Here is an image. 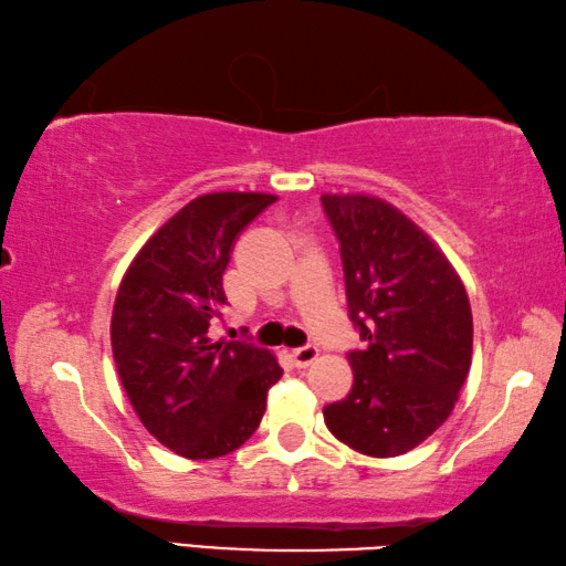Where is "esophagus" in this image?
Returning <instances> with one entry per match:
<instances>
[{
    "label": "esophagus",
    "instance_id": "34e87169",
    "mask_svg": "<svg viewBox=\"0 0 566 566\" xmlns=\"http://www.w3.org/2000/svg\"><path fill=\"white\" fill-rule=\"evenodd\" d=\"M319 357V349L317 347H312V344H306V347H300V349H294L292 352V361H294V367H300V369H304V367H310V364Z\"/></svg>",
    "mask_w": 566,
    "mask_h": 566
}]
</instances>
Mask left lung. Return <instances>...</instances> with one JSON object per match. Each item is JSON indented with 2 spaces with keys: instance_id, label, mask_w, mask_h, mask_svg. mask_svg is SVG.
Wrapping results in <instances>:
<instances>
[{
  "instance_id": "1",
  "label": "left lung",
  "mask_w": 566,
  "mask_h": 566,
  "mask_svg": "<svg viewBox=\"0 0 566 566\" xmlns=\"http://www.w3.org/2000/svg\"><path fill=\"white\" fill-rule=\"evenodd\" d=\"M361 349L349 395L324 407L359 454L399 457L452 415L472 364V306L442 249L385 199L322 195Z\"/></svg>"
}]
</instances>
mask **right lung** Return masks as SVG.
<instances>
[{"instance_id": "right-lung-1", "label": "right lung", "mask_w": 566, "mask_h": 566, "mask_svg": "<svg viewBox=\"0 0 566 566\" xmlns=\"http://www.w3.org/2000/svg\"><path fill=\"white\" fill-rule=\"evenodd\" d=\"M276 202L260 191L191 199L134 256L112 312V354L147 432L187 459L234 452L256 432L266 391L282 377L274 354L212 342L222 274L242 229Z\"/></svg>"}]
</instances>
